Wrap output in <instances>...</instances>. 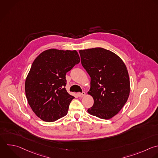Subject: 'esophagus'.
Returning a JSON list of instances; mask_svg holds the SVG:
<instances>
[{"mask_svg":"<svg viewBox=\"0 0 158 158\" xmlns=\"http://www.w3.org/2000/svg\"><path fill=\"white\" fill-rule=\"evenodd\" d=\"M85 94H86V93H85V91H83L82 93H78V97H83V96H84Z\"/></svg>","mask_w":158,"mask_h":158,"instance_id":"1","label":"esophagus"}]
</instances>
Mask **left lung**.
<instances>
[{"label":"left lung","mask_w":158,"mask_h":158,"mask_svg":"<svg viewBox=\"0 0 158 158\" xmlns=\"http://www.w3.org/2000/svg\"><path fill=\"white\" fill-rule=\"evenodd\" d=\"M81 62L91 77L88 92L94 99L89 114L110 119L117 114L130 94V79L126 65L115 53L101 48L79 51Z\"/></svg>","instance_id":"1"}]
</instances>
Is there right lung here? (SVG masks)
Masks as SVG:
<instances>
[{
	"label": "right lung",
	"mask_w": 158,
	"mask_h": 158,
	"mask_svg": "<svg viewBox=\"0 0 158 158\" xmlns=\"http://www.w3.org/2000/svg\"><path fill=\"white\" fill-rule=\"evenodd\" d=\"M80 59L74 51L51 49L34 60L25 81V94L35 114L45 122H54L68 112L74 96L65 88L66 73Z\"/></svg>",
	"instance_id": "add662e5"
}]
</instances>
